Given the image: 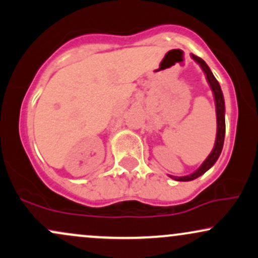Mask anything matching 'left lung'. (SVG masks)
<instances>
[{
    "label": "left lung",
    "instance_id": "8db88e82",
    "mask_svg": "<svg viewBox=\"0 0 258 258\" xmlns=\"http://www.w3.org/2000/svg\"><path fill=\"white\" fill-rule=\"evenodd\" d=\"M192 57L199 63V65L202 66L203 71H204L205 75H207L209 84H210L211 89H213V92H214L215 104H216V114H217V135H216V141H215V146H214L213 152L209 154L207 160L203 163L201 168H199L196 172H193V174L188 175V176H183V177L170 176L174 178V180H177V181H192V180H195V178L199 177L201 175L204 174L207 170H209V169H210L211 166L216 163V160L219 159L221 151H222V147H223V141H225V133H226L225 100H223L222 90H221L219 82H217L216 78L214 77L213 72L210 71V69H209V66L205 63L204 60H203L202 57L195 55V54H192Z\"/></svg>",
    "mask_w": 258,
    "mask_h": 258
}]
</instances>
